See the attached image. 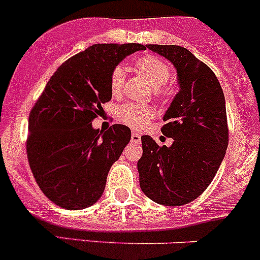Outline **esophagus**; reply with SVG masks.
I'll list each match as a JSON object with an SVG mask.
<instances>
[{"instance_id": "esophagus-1", "label": "esophagus", "mask_w": 260, "mask_h": 260, "mask_svg": "<svg viewBox=\"0 0 260 260\" xmlns=\"http://www.w3.org/2000/svg\"><path fill=\"white\" fill-rule=\"evenodd\" d=\"M132 142L133 143H139L140 142V135L137 133H133L132 134Z\"/></svg>"}]
</instances>
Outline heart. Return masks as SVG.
Here are the masks:
<instances>
[{
  "label": "heart",
  "instance_id": "obj_1",
  "mask_svg": "<svg viewBox=\"0 0 260 260\" xmlns=\"http://www.w3.org/2000/svg\"><path fill=\"white\" fill-rule=\"evenodd\" d=\"M134 68L153 87L154 96L159 101H164L166 98L164 85L168 83L171 76V70L169 66L153 55H142L135 59ZM123 83H125V72L122 67H114L109 75V90L113 96L122 94ZM117 117L121 122L130 127L142 128L154 117V112L149 107L126 103L118 108Z\"/></svg>",
  "mask_w": 260,
  "mask_h": 260
}]
</instances>
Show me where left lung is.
Listing matches in <instances>:
<instances>
[{
  "mask_svg": "<svg viewBox=\"0 0 260 260\" xmlns=\"http://www.w3.org/2000/svg\"><path fill=\"white\" fill-rule=\"evenodd\" d=\"M177 68L180 91L164 116L161 133L173 138L159 147L143 135L138 161L140 188L165 206L196 200L215 177L228 147V122L222 86L213 71L177 45H147Z\"/></svg>",
  "mask_w": 260,
  "mask_h": 260,
  "instance_id": "left-lung-1",
  "label": "left lung"
}]
</instances>
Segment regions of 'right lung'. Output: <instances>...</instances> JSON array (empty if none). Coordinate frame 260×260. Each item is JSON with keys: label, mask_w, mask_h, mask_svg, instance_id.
Returning a JSON list of instances; mask_svg holds the SVG:
<instances>
[{"label": "right lung", "mask_w": 260, "mask_h": 260, "mask_svg": "<svg viewBox=\"0 0 260 260\" xmlns=\"http://www.w3.org/2000/svg\"><path fill=\"white\" fill-rule=\"evenodd\" d=\"M140 44H96L64 61L46 83L28 120L27 157L38 187L68 210L102 197L107 175L132 132L114 123L107 132L91 123L111 101L109 75Z\"/></svg>", "instance_id": "obj_1"}]
</instances>
